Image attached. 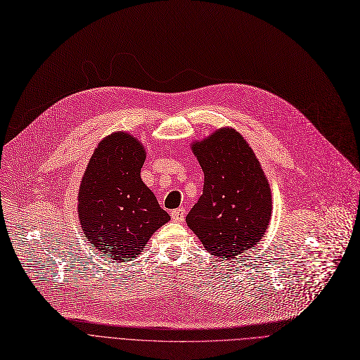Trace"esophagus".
<instances>
[{
    "label": "esophagus",
    "instance_id": "esophagus-1",
    "mask_svg": "<svg viewBox=\"0 0 360 360\" xmlns=\"http://www.w3.org/2000/svg\"><path fill=\"white\" fill-rule=\"evenodd\" d=\"M170 217H172L174 221H182L185 219V209H176V210H172L170 212Z\"/></svg>",
    "mask_w": 360,
    "mask_h": 360
}]
</instances>
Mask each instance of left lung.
<instances>
[{
	"label": "left lung",
	"mask_w": 360,
	"mask_h": 360,
	"mask_svg": "<svg viewBox=\"0 0 360 360\" xmlns=\"http://www.w3.org/2000/svg\"><path fill=\"white\" fill-rule=\"evenodd\" d=\"M204 172L202 195L186 224L216 258L233 259L255 250L273 210L269 179L240 132L221 127L191 143Z\"/></svg>",
	"instance_id": "obj_1"
}]
</instances>
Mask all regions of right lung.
<instances>
[{
	"label": "right lung",
	"instance_id": "obj_1",
	"mask_svg": "<svg viewBox=\"0 0 360 360\" xmlns=\"http://www.w3.org/2000/svg\"><path fill=\"white\" fill-rule=\"evenodd\" d=\"M146 147L117 131L94 148L79 188L83 233L106 259L128 262L143 252L170 216L141 179Z\"/></svg>",
	"mask_w": 360,
	"mask_h": 360
}]
</instances>
